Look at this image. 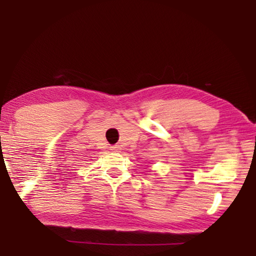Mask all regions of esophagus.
<instances>
[{
    "instance_id": "esophagus-1",
    "label": "esophagus",
    "mask_w": 256,
    "mask_h": 256,
    "mask_svg": "<svg viewBox=\"0 0 256 256\" xmlns=\"http://www.w3.org/2000/svg\"><path fill=\"white\" fill-rule=\"evenodd\" d=\"M110 150L112 152H118L121 150V148H120V146H110Z\"/></svg>"
}]
</instances>
